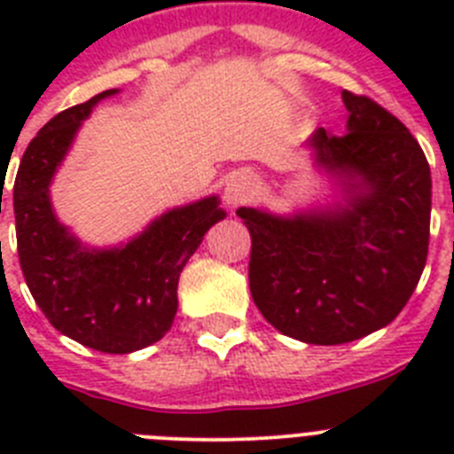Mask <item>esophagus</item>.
<instances>
[{
    "instance_id": "34e87169",
    "label": "esophagus",
    "mask_w": 454,
    "mask_h": 454,
    "mask_svg": "<svg viewBox=\"0 0 454 454\" xmlns=\"http://www.w3.org/2000/svg\"><path fill=\"white\" fill-rule=\"evenodd\" d=\"M254 191L256 177L252 172H234V175L227 179V186H224V202L230 204V207H240V204H246L247 200L254 195Z\"/></svg>"
}]
</instances>
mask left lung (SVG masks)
<instances>
[{"label": "left lung", "instance_id": "left-lung-1", "mask_svg": "<svg viewBox=\"0 0 454 454\" xmlns=\"http://www.w3.org/2000/svg\"><path fill=\"white\" fill-rule=\"evenodd\" d=\"M348 131L309 138L346 204L295 215L236 211L250 230V291L291 339L339 346L382 330L411 298L430 246L432 177L419 140L387 108L343 90Z\"/></svg>", "mask_w": 454, "mask_h": 454}]
</instances>
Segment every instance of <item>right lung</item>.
Listing matches in <instances>:
<instances>
[{
  "instance_id": "obj_1",
  "label": "right lung",
  "mask_w": 454,
  "mask_h": 454,
  "mask_svg": "<svg viewBox=\"0 0 454 454\" xmlns=\"http://www.w3.org/2000/svg\"><path fill=\"white\" fill-rule=\"evenodd\" d=\"M70 106L38 131L13 186L15 234L24 279L61 334L108 355H127L166 336L177 314L184 266L224 211L215 195L166 211L127 246L90 250L54 215L50 184L82 120L104 98ZM2 214V204H0Z\"/></svg>"
}]
</instances>
